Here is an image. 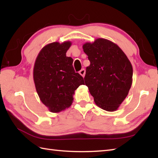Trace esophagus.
Instances as JSON below:
<instances>
[{"label":"esophagus","instance_id":"34e87169","mask_svg":"<svg viewBox=\"0 0 158 158\" xmlns=\"http://www.w3.org/2000/svg\"><path fill=\"white\" fill-rule=\"evenodd\" d=\"M79 74L81 75L82 77H84L85 76V70L84 69H82L81 70L79 71Z\"/></svg>","mask_w":158,"mask_h":158}]
</instances>
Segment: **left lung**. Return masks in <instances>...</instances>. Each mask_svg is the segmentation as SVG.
<instances>
[{
  "instance_id": "left-lung-1",
  "label": "left lung",
  "mask_w": 158,
  "mask_h": 158,
  "mask_svg": "<svg viewBox=\"0 0 158 158\" xmlns=\"http://www.w3.org/2000/svg\"><path fill=\"white\" fill-rule=\"evenodd\" d=\"M83 49L90 62L84 78L89 93L100 108L115 111L132 85L131 62L118 45L105 39L85 43Z\"/></svg>"
}]
</instances>
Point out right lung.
Instances as JSON below:
<instances>
[{
    "mask_svg": "<svg viewBox=\"0 0 158 158\" xmlns=\"http://www.w3.org/2000/svg\"><path fill=\"white\" fill-rule=\"evenodd\" d=\"M70 41L53 42L43 47L36 57L33 79L40 100L49 111L59 113L71 106L75 91L84 84L75 73L73 60L67 57Z\"/></svg>",
    "mask_w": 158,
    "mask_h": 158,
    "instance_id": "right-lung-1",
    "label": "right lung"
}]
</instances>
